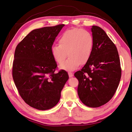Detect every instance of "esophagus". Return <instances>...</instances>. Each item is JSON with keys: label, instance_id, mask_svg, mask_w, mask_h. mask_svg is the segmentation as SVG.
I'll use <instances>...</instances> for the list:
<instances>
[{"label": "esophagus", "instance_id": "1", "mask_svg": "<svg viewBox=\"0 0 132 132\" xmlns=\"http://www.w3.org/2000/svg\"><path fill=\"white\" fill-rule=\"evenodd\" d=\"M68 75L69 77H72L73 76V73L71 72H68Z\"/></svg>", "mask_w": 132, "mask_h": 132}]
</instances>
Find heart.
<instances>
[{
	"label": "heart",
	"mask_w": 132,
	"mask_h": 132,
	"mask_svg": "<svg viewBox=\"0 0 132 132\" xmlns=\"http://www.w3.org/2000/svg\"><path fill=\"white\" fill-rule=\"evenodd\" d=\"M59 45L51 48V54L55 61L61 64L68 53L69 58L60 66V69L67 71L76 70L80 64L88 61L92 53L94 39L88 31L79 28L68 30L58 39Z\"/></svg>",
	"instance_id": "obj_1"
}]
</instances>
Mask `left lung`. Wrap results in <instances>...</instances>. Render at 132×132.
I'll use <instances>...</instances> for the list:
<instances>
[{
  "label": "left lung",
  "instance_id": "left-lung-1",
  "mask_svg": "<svg viewBox=\"0 0 132 132\" xmlns=\"http://www.w3.org/2000/svg\"><path fill=\"white\" fill-rule=\"evenodd\" d=\"M91 30L94 39L92 53L75 76L79 80L77 93L81 102L97 108L115 94L121 77V68L117 48L106 32L96 26Z\"/></svg>",
  "mask_w": 132,
  "mask_h": 132
}]
</instances>
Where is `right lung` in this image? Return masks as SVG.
Here are the masks:
<instances>
[{
    "label": "right lung",
    "instance_id": "obj_1",
    "mask_svg": "<svg viewBox=\"0 0 132 132\" xmlns=\"http://www.w3.org/2000/svg\"><path fill=\"white\" fill-rule=\"evenodd\" d=\"M64 24L35 29L17 45L12 75L20 95L26 104L39 110L53 108L69 79L68 73L57 67L51 48Z\"/></svg>",
    "mask_w": 132,
    "mask_h": 132
}]
</instances>
